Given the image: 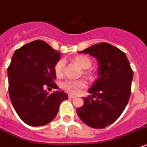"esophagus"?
<instances>
[{"mask_svg":"<svg viewBox=\"0 0 147 147\" xmlns=\"http://www.w3.org/2000/svg\"><path fill=\"white\" fill-rule=\"evenodd\" d=\"M68 97H69V98H70V99H73V98H75V96H74V95H69Z\"/></svg>","mask_w":147,"mask_h":147,"instance_id":"1","label":"esophagus"}]
</instances>
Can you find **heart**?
I'll return each instance as SVG.
<instances>
[{
  "instance_id": "obj_1",
  "label": "heart",
  "mask_w": 147,
  "mask_h": 147,
  "mask_svg": "<svg viewBox=\"0 0 147 147\" xmlns=\"http://www.w3.org/2000/svg\"><path fill=\"white\" fill-rule=\"evenodd\" d=\"M73 61L83 69L89 68L92 65L91 59L86 55H79L73 58ZM66 66V61L63 58L58 60L55 65V72L57 76H62ZM86 86V81L84 80H71L67 79L61 84V87L63 90L71 94H78L81 89Z\"/></svg>"
}]
</instances>
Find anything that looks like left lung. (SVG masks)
Here are the masks:
<instances>
[{"mask_svg": "<svg viewBox=\"0 0 147 147\" xmlns=\"http://www.w3.org/2000/svg\"><path fill=\"white\" fill-rule=\"evenodd\" d=\"M78 52L97 58L98 76L89 89L96 99L90 95L83 98L84 104L77 109V114L89 127L104 128L114 123L127 107L133 71L124 52L108 43H97Z\"/></svg>", "mask_w": 147, "mask_h": 147, "instance_id": "1", "label": "left lung"}]
</instances>
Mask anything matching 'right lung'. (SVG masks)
<instances>
[{
    "mask_svg": "<svg viewBox=\"0 0 147 147\" xmlns=\"http://www.w3.org/2000/svg\"><path fill=\"white\" fill-rule=\"evenodd\" d=\"M59 52L46 42L36 40L14 53L7 69L9 94L20 118L32 127L43 126L54 119L60 104L68 99L64 92L49 94L44 87L58 89L55 65Z\"/></svg>",
    "mask_w": 147,
    "mask_h": 147,
    "instance_id": "obj_1",
    "label": "right lung"
}]
</instances>
